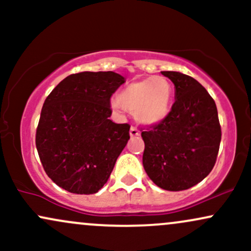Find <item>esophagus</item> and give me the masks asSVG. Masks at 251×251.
Returning <instances> with one entry per match:
<instances>
[{
    "label": "esophagus",
    "mask_w": 251,
    "mask_h": 251,
    "mask_svg": "<svg viewBox=\"0 0 251 251\" xmlns=\"http://www.w3.org/2000/svg\"><path fill=\"white\" fill-rule=\"evenodd\" d=\"M139 134H140L139 129L134 127V126H131V128H129V135H131V137H138Z\"/></svg>",
    "instance_id": "1"
}]
</instances>
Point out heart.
<instances>
[{
    "label": "heart",
    "mask_w": 251,
    "mask_h": 251,
    "mask_svg": "<svg viewBox=\"0 0 251 251\" xmlns=\"http://www.w3.org/2000/svg\"><path fill=\"white\" fill-rule=\"evenodd\" d=\"M174 99V87L164 76L137 80L117 96L113 107L120 106L133 113L134 119L145 126H154L169 117Z\"/></svg>",
    "instance_id": "heart-1"
}]
</instances>
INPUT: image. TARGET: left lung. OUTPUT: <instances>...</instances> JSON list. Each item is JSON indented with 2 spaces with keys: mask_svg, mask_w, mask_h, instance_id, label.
I'll return each mask as SVG.
<instances>
[{
  "mask_svg": "<svg viewBox=\"0 0 251 251\" xmlns=\"http://www.w3.org/2000/svg\"><path fill=\"white\" fill-rule=\"evenodd\" d=\"M175 85V103L163 123L142 132L143 165L157 186L168 191L192 188L211 172L221 143L216 103L194 77L162 72Z\"/></svg>",
  "mask_w": 251,
  "mask_h": 251,
  "instance_id": "1",
  "label": "left lung"
}]
</instances>
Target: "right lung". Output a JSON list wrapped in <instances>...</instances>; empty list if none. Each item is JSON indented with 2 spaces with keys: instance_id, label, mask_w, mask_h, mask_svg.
<instances>
[{
  "instance_id": "right-lung-1",
  "label": "right lung",
  "mask_w": 251,
  "mask_h": 251,
  "mask_svg": "<svg viewBox=\"0 0 251 251\" xmlns=\"http://www.w3.org/2000/svg\"><path fill=\"white\" fill-rule=\"evenodd\" d=\"M125 82L114 72H81L65 77L45 100L36 149L56 185L92 195L108 180L129 139L128 124H116L109 99Z\"/></svg>"
}]
</instances>
